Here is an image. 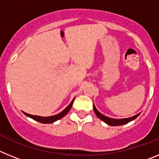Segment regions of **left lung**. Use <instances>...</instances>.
<instances>
[{
	"mask_svg": "<svg viewBox=\"0 0 159 159\" xmlns=\"http://www.w3.org/2000/svg\"><path fill=\"white\" fill-rule=\"evenodd\" d=\"M93 109H94V111H95V115L97 116V117L99 118V119L103 121L104 123H106L107 124L110 125V126H120V125H123V124H126V123H128L129 122L132 121V120H134L138 116H139V114H138L136 116H132V117L130 118H127V119H111V118H108L107 116H103L102 114H101L99 111L97 110L96 108H95V105L93 104Z\"/></svg>",
	"mask_w": 159,
	"mask_h": 159,
	"instance_id": "8db88e82",
	"label": "left lung"
}]
</instances>
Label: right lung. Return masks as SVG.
Here are the masks:
<instances>
[{
	"label": "right lung",
	"mask_w": 159,
	"mask_h": 159,
	"mask_svg": "<svg viewBox=\"0 0 159 159\" xmlns=\"http://www.w3.org/2000/svg\"><path fill=\"white\" fill-rule=\"evenodd\" d=\"M74 100H75V98L73 99V100L71 101V103H70V104L68 105V106H67L64 111H61L60 113L57 114V115H56V116H48V117H42V116H32V115H30V114H28V113H25V112H24V114H25L26 116H28V117L31 118V119H34V120L39 122V123H54V122L57 121L58 119H60L61 118H63L64 116H65L68 113V111H70V109L71 108V107H72V104H73V102H74Z\"/></svg>",
	"instance_id": "right-lung-1"
}]
</instances>
